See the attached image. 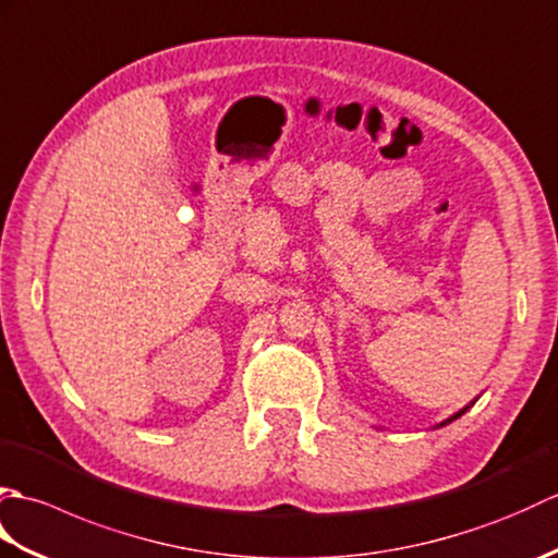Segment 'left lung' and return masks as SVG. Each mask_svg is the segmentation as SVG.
<instances>
[{
	"instance_id": "left-lung-1",
	"label": "left lung",
	"mask_w": 558,
	"mask_h": 558,
	"mask_svg": "<svg viewBox=\"0 0 558 558\" xmlns=\"http://www.w3.org/2000/svg\"><path fill=\"white\" fill-rule=\"evenodd\" d=\"M475 400H477V398H475ZM475 400H472V402H475ZM472 402H470V405H472ZM470 405H465V408H462V410H458L456 414H450V417H448V420H444L441 424H436V429H438V426H446V424H450V422H453V420H458L460 414H465V412L470 410Z\"/></svg>"
}]
</instances>
